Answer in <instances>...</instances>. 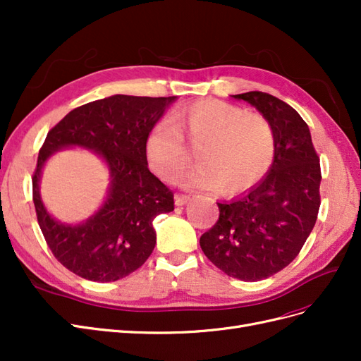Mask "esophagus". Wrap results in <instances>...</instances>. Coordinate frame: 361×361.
<instances>
[{
  "label": "esophagus",
  "mask_w": 361,
  "mask_h": 361,
  "mask_svg": "<svg viewBox=\"0 0 361 361\" xmlns=\"http://www.w3.org/2000/svg\"><path fill=\"white\" fill-rule=\"evenodd\" d=\"M190 195H185V194H176L174 195V203H176V206H183L185 203L190 202Z\"/></svg>",
  "instance_id": "34e87169"
}]
</instances>
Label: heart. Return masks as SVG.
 Wrapping results in <instances>:
<instances>
[{
    "mask_svg": "<svg viewBox=\"0 0 361 361\" xmlns=\"http://www.w3.org/2000/svg\"><path fill=\"white\" fill-rule=\"evenodd\" d=\"M199 145L197 164L174 182L188 190H216L223 194L248 191L267 176L276 157L271 122L245 108L218 99H203L158 122L146 141L150 170L170 180L188 164L183 140Z\"/></svg>",
    "mask_w": 361,
    "mask_h": 361,
    "instance_id": "heart-1",
    "label": "heart"
}]
</instances>
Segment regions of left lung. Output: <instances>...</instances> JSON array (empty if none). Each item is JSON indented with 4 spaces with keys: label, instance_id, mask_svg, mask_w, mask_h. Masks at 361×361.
Here are the masks:
<instances>
[{
    "label": "left lung",
    "instance_id": "1",
    "mask_svg": "<svg viewBox=\"0 0 361 361\" xmlns=\"http://www.w3.org/2000/svg\"><path fill=\"white\" fill-rule=\"evenodd\" d=\"M267 117L276 133V157L267 176L232 202L202 235L206 257L244 281L271 277L298 256L321 206L319 158L307 123L290 105L264 92L233 94Z\"/></svg>",
    "mask_w": 361,
    "mask_h": 361
}]
</instances>
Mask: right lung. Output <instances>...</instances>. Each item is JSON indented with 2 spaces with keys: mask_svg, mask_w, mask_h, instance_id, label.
<instances>
[{
  "mask_svg": "<svg viewBox=\"0 0 361 361\" xmlns=\"http://www.w3.org/2000/svg\"><path fill=\"white\" fill-rule=\"evenodd\" d=\"M170 97L114 94L75 108L43 143L32 176L37 221L52 255L73 274L92 281H116L145 264L157 244L155 216L174 209L173 192L147 167L146 141L176 101ZM92 149L111 171L104 204L80 225L56 221L39 197L41 169L56 151Z\"/></svg>",
  "mask_w": 361,
  "mask_h": 361,
  "instance_id": "obj_1",
  "label": "right lung"
}]
</instances>
